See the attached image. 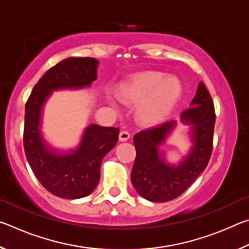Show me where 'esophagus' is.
<instances>
[{"label": "esophagus", "mask_w": 249, "mask_h": 249, "mask_svg": "<svg viewBox=\"0 0 249 249\" xmlns=\"http://www.w3.org/2000/svg\"><path fill=\"white\" fill-rule=\"evenodd\" d=\"M129 137H130V135H129L128 132H125V130H123V132L120 133V141H121V142L128 141Z\"/></svg>", "instance_id": "1"}]
</instances>
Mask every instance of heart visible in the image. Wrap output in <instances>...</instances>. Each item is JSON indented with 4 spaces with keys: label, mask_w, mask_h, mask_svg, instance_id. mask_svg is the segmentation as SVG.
Segmentation results:
<instances>
[{
    "label": "heart",
    "mask_w": 249,
    "mask_h": 249,
    "mask_svg": "<svg viewBox=\"0 0 249 249\" xmlns=\"http://www.w3.org/2000/svg\"><path fill=\"white\" fill-rule=\"evenodd\" d=\"M182 88L176 78H167L159 72L135 75L123 83L119 99L126 104L140 105V116L146 123H158L169 114L178 102ZM115 105L114 102H112Z\"/></svg>",
    "instance_id": "b5f03b06"
}]
</instances>
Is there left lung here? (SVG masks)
Returning <instances> with one entry per match:
<instances>
[{
  "label": "left lung",
  "mask_w": 249,
  "mask_h": 249,
  "mask_svg": "<svg viewBox=\"0 0 249 249\" xmlns=\"http://www.w3.org/2000/svg\"><path fill=\"white\" fill-rule=\"evenodd\" d=\"M180 121L189 127L192 146L178 163L168 162L161 146ZM215 112L204 83L200 82L190 107L179 120H171L134 135L136 149L130 180L138 195L150 202H167L178 197L195 182L208 166L213 147Z\"/></svg>",
  "instance_id": "left-lung-1"
}]
</instances>
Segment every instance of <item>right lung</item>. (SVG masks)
<instances>
[{"mask_svg": "<svg viewBox=\"0 0 249 249\" xmlns=\"http://www.w3.org/2000/svg\"><path fill=\"white\" fill-rule=\"evenodd\" d=\"M99 60L68 58L50 68L35 84L25 107L24 149L32 170L44 188L62 199H81L93 192L100 167L119 140L120 129L90 124L77 146L60 149L43 132L45 105L53 92L90 88L96 80Z\"/></svg>", "mask_w": 249, "mask_h": 249, "instance_id": "1", "label": "right lung"}]
</instances>
